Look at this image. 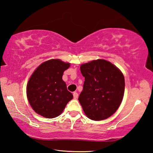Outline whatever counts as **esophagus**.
<instances>
[{"instance_id":"1","label":"esophagus","mask_w":153,"mask_h":153,"mask_svg":"<svg viewBox=\"0 0 153 153\" xmlns=\"http://www.w3.org/2000/svg\"><path fill=\"white\" fill-rule=\"evenodd\" d=\"M73 97H74V99H75V100L78 98V93H77L76 92H74L73 93Z\"/></svg>"}]
</instances>
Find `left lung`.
Returning <instances> with one entry per match:
<instances>
[{"label":"left lung","instance_id":"1","mask_svg":"<svg viewBox=\"0 0 153 153\" xmlns=\"http://www.w3.org/2000/svg\"><path fill=\"white\" fill-rule=\"evenodd\" d=\"M80 68L85 82L79 101L85 115L95 121L108 118L122 101L124 75L113 64L102 59L82 64Z\"/></svg>","mask_w":153,"mask_h":153}]
</instances>
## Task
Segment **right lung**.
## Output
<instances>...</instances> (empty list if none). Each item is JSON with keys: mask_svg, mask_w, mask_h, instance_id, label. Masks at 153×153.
<instances>
[{"mask_svg": "<svg viewBox=\"0 0 153 153\" xmlns=\"http://www.w3.org/2000/svg\"><path fill=\"white\" fill-rule=\"evenodd\" d=\"M69 66L70 63L52 59L40 64L32 74L27 85V96L37 114L47 118L57 117L73 98L62 80Z\"/></svg>", "mask_w": 153, "mask_h": 153, "instance_id": "obj_1", "label": "right lung"}]
</instances>
